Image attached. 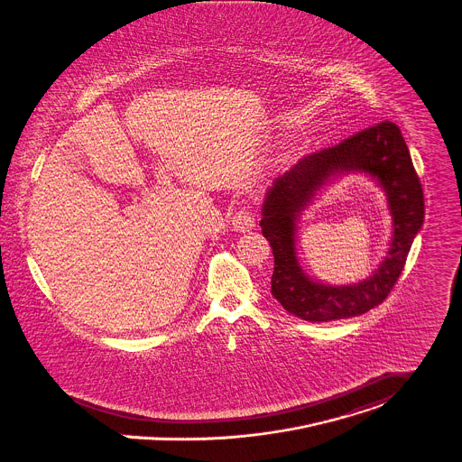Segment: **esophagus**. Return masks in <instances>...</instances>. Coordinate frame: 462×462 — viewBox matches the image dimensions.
Segmentation results:
<instances>
[{"mask_svg": "<svg viewBox=\"0 0 462 462\" xmlns=\"http://www.w3.org/2000/svg\"><path fill=\"white\" fill-rule=\"evenodd\" d=\"M254 226H255V217H254V213H252L251 210L242 208V210H238L235 213V217H233V227H235V231H238V233H247V231L254 229Z\"/></svg>", "mask_w": 462, "mask_h": 462, "instance_id": "1", "label": "esophagus"}]
</instances>
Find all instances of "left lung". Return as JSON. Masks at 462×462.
<instances>
[{
    "label": "left lung",
    "instance_id": "left-lung-1",
    "mask_svg": "<svg viewBox=\"0 0 462 462\" xmlns=\"http://www.w3.org/2000/svg\"><path fill=\"white\" fill-rule=\"evenodd\" d=\"M340 170H364L378 177L394 217L389 255L373 278L353 287H328L310 282L297 266L293 252L295 215L324 181ZM421 224V183L395 124L381 122L336 146L314 152L279 176L266 192L259 226L275 259L272 294L290 314L310 323L365 314L383 303L393 290Z\"/></svg>",
    "mask_w": 462,
    "mask_h": 462
}]
</instances>
